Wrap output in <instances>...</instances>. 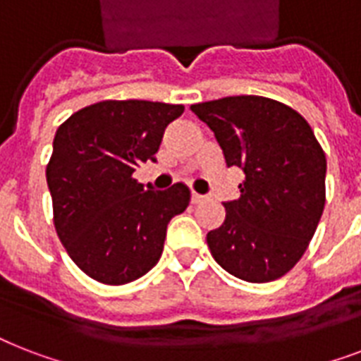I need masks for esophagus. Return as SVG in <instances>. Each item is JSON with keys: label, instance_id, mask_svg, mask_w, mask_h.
<instances>
[{"label": "esophagus", "instance_id": "obj_1", "mask_svg": "<svg viewBox=\"0 0 361 361\" xmlns=\"http://www.w3.org/2000/svg\"><path fill=\"white\" fill-rule=\"evenodd\" d=\"M204 198H206V197H204V195H198V192H192V195H191V200H192V204H198V202H202Z\"/></svg>", "mask_w": 361, "mask_h": 361}]
</instances>
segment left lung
<instances>
[{"label": "left lung", "mask_w": 361, "mask_h": 361, "mask_svg": "<svg viewBox=\"0 0 361 361\" xmlns=\"http://www.w3.org/2000/svg\"><path fill=\"white\" fill-rule=\"evenodd\" d=\"M214 130L226 166L243 170L240 198L209 231L212 257L238 279L268 283L302 258L326 202V155L290 106L258 95L192 104Z\"/></svg>", "instance_id": "left-lung-1"}]
</instances>
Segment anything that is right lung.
<instances>
[{"instance_id": "right-lung-1", "label": "right lung", "mask_w": 361, "mask_h": 361, "mask_svg": "<svg viewBox=\"0 0 361 361\" xmlns=\"http://www.w3.org/2000/svg\"><path fill=\"white\" fill-rule=\"evenodd\" d=\"M181 104L103 101L78 110L54 136L47 166L54 225L78 268L104 285H125L159 262L166 226L185 212L191 191H153L133 178L157 161L164 129Z\"/></svg>"}]
</instances>
